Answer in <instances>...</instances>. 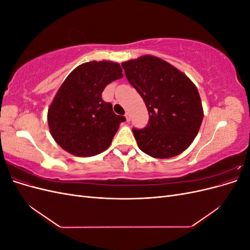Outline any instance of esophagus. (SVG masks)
<instances>
[{"label": "esophagus", "mask_w": 250, "mask_h": 250, "mask_svg": "<svg viewBox=\"0 0 250 250\" xmlns=\"http://www.w3.org/2000/svg\"><path fill=\"white\" fill-rule=\"evenodd\" d=\"M125 118H126V121H127V122H129V121H130V113L128 112V111L125 113Z\"/></svg>", "instance_id": "34e87169"}]
</instances>
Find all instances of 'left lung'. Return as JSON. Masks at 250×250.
<instances>
[{
  "instance_id": "8db88e82",
  "label": "left lung",
  "mask_w": 250,
  "mask_h": 250,
  "mask_svg": "<svg viewBox=\"0 0 250 250\" xmlns=\"http://www.w3.org/2000/svg\"><path fill=\"white\" fill-rule=\"evenodd\" d=\"M122 66L149 113L148 125L132 130L139 148L154 158L183 153L202 123L203 108L197 87L185 73L156 56L127 60Z\"/></svg>"
}]
</instances>
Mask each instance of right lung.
<instances>
[{
	"instance_id": "1",
	"label": "right lung",
	"mask_w": 250,
	"mask_h": 250,
	"mask_svg": "<svg viewBox=\"0 0 250 250\" xmlns=\"http://www.w3.org/2000/svg\"><path fill=\"white\" fill-rule=\"evenodd\" d=\"M122 67L109 60L78 65L62 82L48 109L54 141L66 152L87 157L106 150L124 122L102 100L105 86L123 77Z\"/></svg>"
}]
</instances>
